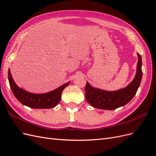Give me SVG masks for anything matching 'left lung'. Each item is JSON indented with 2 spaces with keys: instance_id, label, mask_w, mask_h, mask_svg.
I'll return each instance as SVG.
<instances>
[{
  "instance_id": "left-lung-1",
  "label": "left lung",
  "mask_w": 156,
  "mask_h": 156,
  "mask_svg": "<svg viewBox=\"0 0 156 156\" xmlns=\"http://www.w3.org/2000/svg\"><path fill=\"white\" fill-rule=\"evenodd\" d=\"M138 55L136 73L134 79L128 86L123 89L114 92L102 90L94 88L87 82L85 86V98L89 104L100 109L114 110L126 105L135 96L140 86L142 79V59Z\"/></svg>"
}]
</instances>
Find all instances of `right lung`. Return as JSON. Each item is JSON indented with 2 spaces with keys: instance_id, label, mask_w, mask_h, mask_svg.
<instances>
[{
  "instance_id": "right-lung-1",
  "label": "right lung",
  "mask_w": 156,
  "mask_h": 156,
  "mask_svg": "<svg viewBox=\"0 0 156 156\" xmlns=\"http://www.w3.org/2000/svg\"><path fill=\"white\" fill-rule=\"evenodd\" d=\"M8 81L13 95L23 105L32 108H51L57 105L61 100L63 90L69 85V82L54 90L40 94H32L19 88L12 77L10 70H8Z\"/></svg>"
}]
</instances>
